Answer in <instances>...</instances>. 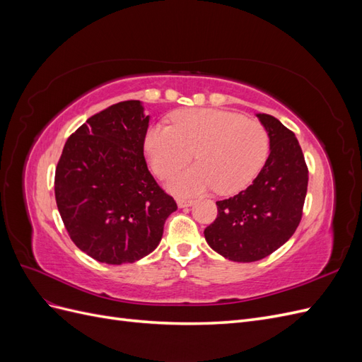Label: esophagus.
<instances>
[{
	"mask_svg": "<svg viewBox=\"0 0 362 362\" xmlns=\"http://www.w3.org/2000/svg\"><path fill=\"white\" fill-rule=\"evenodd\" d=\"M177 204H178L180 208H187V206L193 205V201L192 199H185V198H178Z\"/></svg>",
	"mask_w": 362,
	"mask_h": 362,
	"instance_id": "esophagus-1",
	"label": "esophagus"
}]
</instances>
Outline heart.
<instances>
[{
  "mask_svg": "<svg viewBox=\"0 0 362 362\" xmlns=\"http://www.w3.org/2000/svg\"><path fill=\"white\" fill-rule=\"evenodd\" d=\"M172 127L156 125L145 136L149 166L168 180L192 161L199 164L169 182L178 196L216 187L234 193L254 180L269 156V133L258 120L216 108H187L170 116Z\"/></svg>",
  "mask_w": 362,
  "mask_h": 362,
  "instance_id": "heart-1",
  "label": "heart"
}]
</instances>
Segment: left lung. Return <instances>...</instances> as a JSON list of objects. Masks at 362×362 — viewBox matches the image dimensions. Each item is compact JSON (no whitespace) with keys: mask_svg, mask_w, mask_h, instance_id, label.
I'll use <instances>...</instances> for the list:
<instances>
[{"mask_svg":"<svg viewBox=\"0 0 362 362\" xmlns=\"http://www.w3.org/2000/svg\"><path fill=\"white\" fill-rule=\"evenodd\" d=\"M257 117L269 133V158L246 190L216 202V221L204 231L208 246L237 262L266 258L287 242L308 189V168L293 131L270 115Z\"/></svg>","mask_w":362,"mask_h":362,"instance_id":"1","label":"left lung"}]
</instances>
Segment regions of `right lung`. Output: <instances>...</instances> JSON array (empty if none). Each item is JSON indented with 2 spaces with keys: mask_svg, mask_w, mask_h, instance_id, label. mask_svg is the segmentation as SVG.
<instances>
[{
  "mask_svg": "<svg viewBox=\"0 0 362 362\" xmlns=\"http://www.w3.org/2000/svg\"><path fill=\"white\" fill-rule=\"evenodd\" d=\"M148 125L140 101L113 104L75 131L57 164L54 192L64 228L76 247L105 264L151 254L178 208L148 170Z\"/></svg>",
  "mask_w": 362,
  "mask_h": 362,
  "instance_id": "add662e5",
  "label": "right lung"
}]
</instances>
